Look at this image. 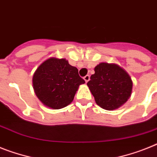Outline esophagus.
I'll return each mask as SVG.
<instances>
[{"instance_id": "esophagus-1", "label": "esophagus", "mask_w": 157, "mask_h": 157, "mask_svg": "<svg viewBox=\"0 0 157 157\" xmlns=\"http://www.w3.org/2000/svg\"><path fill=\"white\" fill-rule=\"evenodd\" d=\"M84 80H85V82H88V81H89V80H90V76H89V75H86V76H85V77H84Z\"/></svg>"}]
</instances>
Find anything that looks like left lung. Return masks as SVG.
<instances>
[{
	"mask_svg": "<svg viewBox=\"0 0 157 157\" xmlns=\"http://www.w3.org/2000/svg\"><path fill=\"white\" fill-rule=\"evenodd\" d=\"M87 85L96 103L105 110H114L129 98L132 81L124 69L116 64L101 63L94 68Z\"/></svg>",
	"mask_w": 157,
	"mask_h": 157,
	"instance_id": "8db88e82",
	"label": "left lung"
}]
</instances>
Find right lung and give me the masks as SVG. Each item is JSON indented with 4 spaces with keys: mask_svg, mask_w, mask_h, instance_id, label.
<instances>
[{
    "mask_svg": "<svg viewBox=\"0 0 157 157\" xmlns=\"http://www.w3.org/2000/svg\"><path fill=\"white\" fill-rule=\"evenodd\" d=\"M85 81L78 69L65 59L46 60L36 68L33 77L34 92L45 106L52 109L66 107L73 101L79 86Z\"/></svg>",
    "mask_w": 157,
    "mask_h": 157,
    "instance_id": "add662e5",
    "label": "right lung"
}]
</instances>
